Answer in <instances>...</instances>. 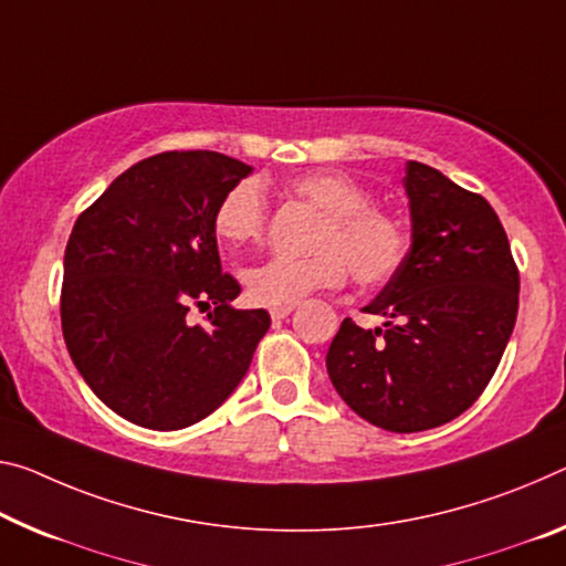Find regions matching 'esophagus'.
Listing matches in <instances>:
<instances>
[{"label": "esophagus", "instance_id": "obj_1", "mask_svg": "<svg viewBox=\"0 0 566 566\" xmlns=\"http://www.w3.org/2000/svg\"><path fill=\"white\" fill-rule=\"evenodd\" d=\"M292 310H294V304H286V307H272L269 310V315H272V319H284L292 315Z\"/></svg>", "mask_w": 566, "mask_h": 566}]
</instances>
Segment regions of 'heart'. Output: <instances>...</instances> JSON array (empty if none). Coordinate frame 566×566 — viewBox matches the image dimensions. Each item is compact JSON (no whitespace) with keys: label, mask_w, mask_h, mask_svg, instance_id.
Returning <instances> with one entry per match:
<instances>
[{"label":"heart","mask_w":566,"mask_h":566,"mask_svg":"<svg viewBox=\"0 0 566 566\" xmlns=\"http://www.w3.org/2000/svg\"><path fill=\"white\" fill-rule=\"evenodd\" d=\"M286 191L322 211L310 247L315 254L274 256L249 266L244 286L249 300L262 307H286L317 290L345 282L347 266L355 282L375 286L388 282L406 259L408 239L390 211L370 203V193L337 170H310L292 176ZM269 203L256 181L231 186L213 211V231L229 249L259 244L266 231Z\"/></svg>","instance_id":"heart-1"}]
</instances>
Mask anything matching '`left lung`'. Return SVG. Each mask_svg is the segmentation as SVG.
<instances>
[{"instance_id": "8db88e82", "label": "left lung", "mask_w": 566, "mask_h": 566, "mask_svg": "<svg viewBox=\"0 0 566 566\" xmlns=\"http://www.w3.org/2000/svg\"><path fill=\"white\" fill-rule=\"evenodd\" d=\"M412 241L382 292L345 319L327 373L349 408L392 433L438 428L469 410L496 373L518 312V269L496 211L441 170L408 160Z\"/></svg>"}]
</instances>
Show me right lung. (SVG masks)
I'll return each instance as SVG.
<instances>
[{"label":"right lung","instance_id":"obj_1","mask_svg":"<svg viewBox=\"0 0 566 566\" xmlns=\"http://www.w3.org/2000/svg\"><path fill=\"white\" fill-rule=\"evenodd\" d=\"M251 166L213 150L138 160L80 213L65 249L60 317L90 390L130 423L178 430L211 416L244 378L266 310H234L213 211ZM214 310L193 326V306Z\"/></svg>","mask_w":566,"mask_h":566}]
</instances>
